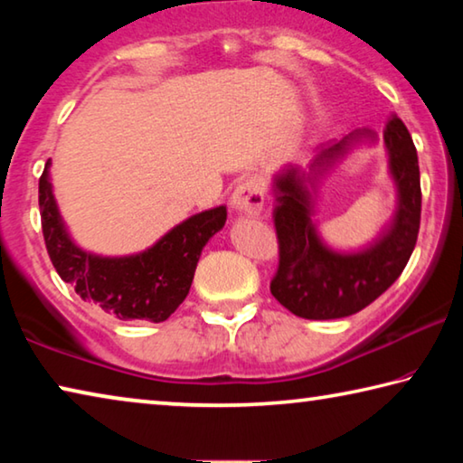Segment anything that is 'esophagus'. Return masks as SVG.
<instances>
[{
  "mask_svg": "<svg viewBox=\"0 0 463 463\" xmlns=\"http://www.w3.org/2000/svg\"><path fill=\"white\" fill-rule=\"evenodd\" d=\"M263 202H265L263 187L253 177L245 179V182H241L237 187H234L232 198H231L232 208L237 210V213L247 214V216L260 214L263 208Z\"/></svg>",
  "mask_w": 463,
  "mask_h": 463,
  "instance_id": "1",
  "label": "esophagus"
}]
</instances>
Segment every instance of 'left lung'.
Segmentation results:
<instances>
[{"label":"left lung","mask_w":463,"mask_h":463,"mask_svg":"<svg viewBox=\"0 0 463 463\" xmlns=\"http://www.w3.org/2000/svg\"><path fill=\"white\" fill-rule=\"evenodd\" d=\"M362 135L373 138L370 130L355 132L323 148L312 167L320 171ZM383 143L398 185V213L388 232L362 253L341 255L320 242L310 218L312 194L307 187L310 177L292 167L276 179L273 226L279 261L269 289L292 315L310 320L355 315L386 292L409 263L420 226L419 156L409 128L396 114L383 127Z\"/></svg>","instance_id":"obj_1"}]
</instances>
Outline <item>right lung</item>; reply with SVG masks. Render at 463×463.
Here are the masks:
<instances>
[{
    "mask_svg": "<svg viewBox=\"0 0 463 463\" xmlns=\"http://www.w3.org/2000/svg\"><path fill=\"white\" fill-rule=\"evenodd\" d=\"M49 165L46 161L38 182V206L44 245L61 279L81 300L120 320H167L190 292L203 245L224 226L226 206L187 218L145 253L98 257L69 239L52 198Z\"/></svg>",
    "mask_w": 463,
    "mask_h": 463,
    "instance_id": "1",
    "label": "right lung"
}]
</instances>
